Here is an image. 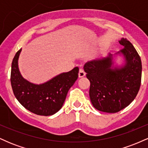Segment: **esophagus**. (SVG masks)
Wrapping results in <instances>:
<instances>
[{
    "instance_id": "1",
    "label": "esophagus",
    "mask_w": 148,
    "mask_h": 148,
    "mask_svg": "<svg viewBox=\"0 0 148 148\" xmlns=\"http://www.w3.org/2000/svg\"><path fill=\"white\" fill-rule=\"evenodd\" d=\"M85 75H86V73H85L84 69H79V78H83V77H84Z\"/></svg>"
}]
</instances>
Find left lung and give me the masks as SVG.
Returning <instances> with one entry per match:
<instances>
[{
    "instance_id": "8db88e82",
    "label": "left lung",
    "mask_w": 148,
    "mask_h": 148,
    "mask_svg": "<svg viewBox=\"0 0 148 148\" xmlns=\"http://www.w3.org/2000/svg\"><path fill=\"white\" fill-rule=\"evenodd\" d=\"M119 43L123 49L88 61L84 67L90 83L92 104L105 113H117L129 106L138 94L141 82L142 64L138 53L126 39L122 38Z\"/></svg>"
}]
</instances>
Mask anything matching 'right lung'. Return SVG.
I'll return each instance as SVG.
<instances>
[{
    "label": "right lung",
    "instance_id": "obj_1",
    "mask_svg": "<svg viewBox=\"0 0 148 148\" xmlns=\"http://www.w3.org/2000/svg\"><path fill=\"white\" fill-rule=\"evenodd\" d=\"M19 49L11 69V85L15 97L23 107L35 114L49 116L62 108L68 90L78 78V67L54 76L43 84H35L24 79L18 69Z\"/></svg>",
    "mask_w": 148,
    "mask_h": 148
}]
</instances>
